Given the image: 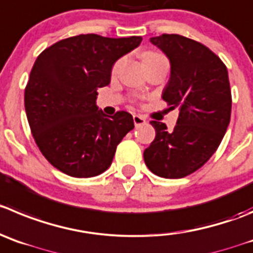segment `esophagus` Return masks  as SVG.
<instances>
[{
    "label": "esophagus",
    "mask_w": 253,
    "mask_h": 253,
    "mask_svg": "<svg viewBox=\"0 0 253 253\" xmlns=\"http://www.w3.org/2000/svg\"><path fill=\"white\" fill-rule=\"evenodd\" d=\"M133 122H134V126L138 127V126H142V125H145L146 124V120L143 119L142 116L134 115L133 116Z\"/></svg>",
    "instance_id": "esophagus-1"
}]
</instances>
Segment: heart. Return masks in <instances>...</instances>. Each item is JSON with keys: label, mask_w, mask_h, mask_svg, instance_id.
I'll list each match as a JSON object with an SVG mask.
<instances>
[{"label": "heart", "mask_w": 253, "mask_h": 253, "mask_svg": "<svg viewBox=\"0 0 253 253\" xmlns=\"http://www.w3.org/2000/svg\"><path fill=\"white\" fill-rule=\"evenodd\" d=\"M155 56H159V55H147V56H146V58H145V60H147V58H151V57H155ZM119 66H120V62L117 63V65H116L115 70H116V68H119Z\"/></svg>", "instance_id": "b5f03b06"}]
</instances>
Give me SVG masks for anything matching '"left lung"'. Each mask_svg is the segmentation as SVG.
<instances>
[{
	"mask_svg": "<svg viewBox=\"0 0 253 253\" xmlns=\"http://www.w3.org/2000/svg\"><path fill=\"white\" fill-rule=\"evenodd\" d=\"M150 42L169 60L171 75L162 98L180 115L172 131L151 121L156 137L143 159L157 176L182 178L204 166L225 136L232 106L228 72L209 47L187 37L165 34Z\"/></svg>",
	"mask_w": 253,
	"mask_h": 253,
	"instance_id": "obj_1",
	"label": "left lung"
}]
</instances>
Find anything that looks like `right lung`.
Returning <instances> with one entry per match:
<instances>
[{
	"label": "right lung",
	"mask_w": 253,
	"mask_h": 253,
	"mask_svg": "<svg viewBox=\"0 0 253 253\" xmlns=\"http://www.w3.org/2000/svg\"><path fill=\"white\" fill-rule=\"evenodd\" d=\"M141 41L79 35L37 57L25 89L26 115L42 155L63 173L87 178L105 172L117 145L133 129L132 115L119 111L108 117L96 100L98 87L111 82L116 61Z\"/></svg>",
	"instance_id": "right-lung-1"
}]
</instances>
